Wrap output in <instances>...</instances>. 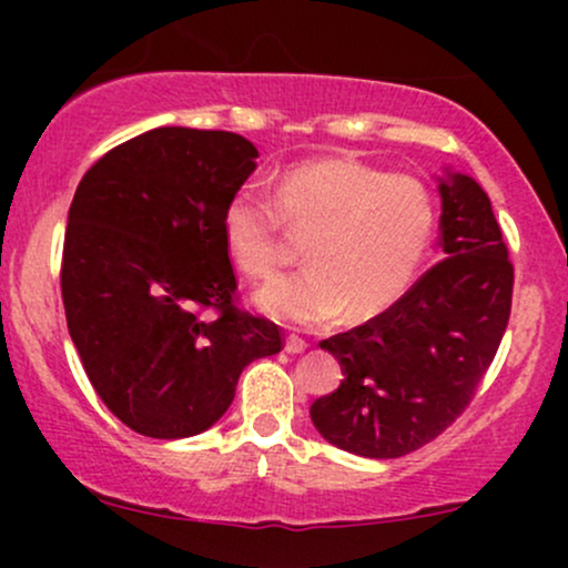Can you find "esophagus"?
Listing matches in <instances>:
<instances>
[{"instance_id":"esophagus-1","label":"esophagus","mask_w":568,"mask_h":568,"mask_svg":"<svg viewBox=\"0 0 568 568\" xmlns=\"http://www.w3.org/2000/svg\"><path fill=\"white\" fill-rule=\"evenodd\" d=\"M306 347H310V344H306L298 334H288V338H285V352H291V355H298V352H304Z\"/></svg>"}]
</instances>
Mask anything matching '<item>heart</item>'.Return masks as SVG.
Returning <instances> with one entry per match:
<instances>
[{
  "label": "heart",
  "mask_w": 568,
  "mask_h": 568,
  "mask_svg": "<svg viewBox=\"0 0 568 568\" xmlns=\"http://www.w3.org/2000/svg\"><path fill=\"white\" fill-rule=\"evenodd\" d=\"M283 224L306 237L310 266L277 277L256 302L283 321L317 325L344 310L347 321L376 315L414 283L435 226V200L419 179L357 160H315L277 179L275 197L240 186L221 211L232 264L253 280L288 262Z\"/></svg>",
  "instance_id": "heart-1"
}]
</instances>
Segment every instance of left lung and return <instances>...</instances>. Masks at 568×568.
<instances>
[{"instance_id":"8db88e82","label":"left lung","mask_w":568,"mask_h":568,"mask_svg":"<svg viewBox=\"0 0 568 568\" xmlns=\"http://www.w3.org/2000/svg\"><path fill=\"white\" fill-rule=\"evenodd\" d=\"M443 262L382 315L323 338L344 379L312 403V425L342 452L397 459L470 406L513 304V264L491 200L470 175L440 179Z\"/></svg>"}]
</instances>
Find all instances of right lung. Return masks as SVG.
Wrapping results in <instances>:
<instances>
[{
    "label": "right lung",
    "mask_w": 568,
    "mask_h": 568,
    "mask_svg": "<svg viewBox=\"0 0 568 568\" xmlns=\"http://www.w3.org/2000/svg\"><path fill=\"white\" fill-rule=\"evenodd\" d=\"M237 133L154 128L82 175L69 207L61 293L84 374L122 425L175 440L232 406L247 363L283 331L234 304L221 211L256 171Z\"/></svg>",
    "instance_id": "add662e5"
}]
</instances>
